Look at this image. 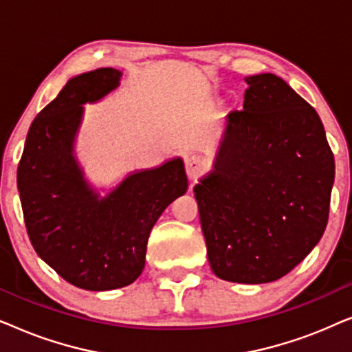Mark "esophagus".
I'll return each mask as SVG.
<instances>
[{
    "label": "esophagus",
    "instance_id": "esophagus-1",
    "mask_svg": "<svg viewBox=\"0 0 352 352\" xmlns=\"http://www.w3.org/2000/svg\"><path fill=\"white\" fill-rule=\"evenodd\" d=\"M205 170V162L204 158L199 155H192L186 160V173L190 179H197Z\"/></svg>",
    "mask_w": 352,
    "mask_h": 352
}]
</instances>
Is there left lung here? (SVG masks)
Instances as JSON below:
<instances>
[{"label":"left lung","mask_w":352,"mask_h":352,"mask_svg":"<svg viewBox=\"0 0 352 352\" xmlns=\"http://www.w3.org/2000/svg\"><path fill=\"white\" fill-rule=\"evenodd\" d=\"M243 110L226 117L214 168L194 187L216 276L267 283L324 235L335 160L319 115L272 74L245 78Z\"/></svg>","instance_id":"1"}]
</instances>
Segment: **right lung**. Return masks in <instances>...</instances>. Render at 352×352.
<instances>
[{
	"mask_svg": "<svg viewBox=\"0 0 352 352\" xmlns=\"http://www.w3.org/2000/svg\"><path fill=\"white\" fill-rule=\"evenodd\" d=\"M122 72L74 76L28 129L17 187L30 242L72 285L91 292L126 287L141 276L148 234L168 205L187 190L181 158L136 171L100 199L74 155L83 104L118 88Z\"/></svg>",
	"mask_w": 352,
	"mask_h": 352,
	"instance_id": "1",
	"label": "right lung"
}]
</instances>
